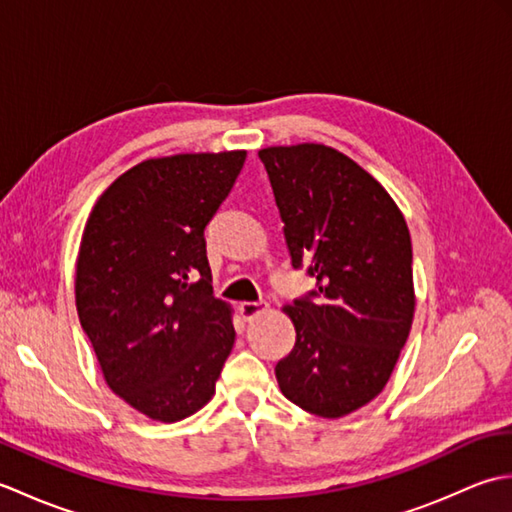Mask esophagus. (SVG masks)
I'll use <instances>...</instances> for the list:
<instances>
[{
  "label": "esophagus",
  "mask_w": 512,
  "mask_h": 512,
  "mask_svg": "<svg viewBox=\"0 0 512 512\" xmlns=\"http://www.w3.org/2000/svg\"><path fill=\"white\" fill-rule=\"evenodd\" d=\"M268 308L270 306L266 301H244V303H239V314H242L244 321H253L257 314L266 312Z\"/></svg>",
  "instance_id": "esophagus-1"
}]
</instances>
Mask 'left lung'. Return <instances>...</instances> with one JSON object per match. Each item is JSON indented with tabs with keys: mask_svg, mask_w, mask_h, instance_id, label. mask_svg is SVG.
<instances>
[{
	"mask_svg": "<svg viewBox=\"0 0 512 512\" xmlns=\"http://www.w3.org/2000/svg\"><path fill=\"white\" fill-rule=\"evenodd\" d=\"M292 266L310 264L312 297L284 306L297 332L275 376L281 394L343 418L380 391L407 343L416 290L405 215L372 173L319 143L259 149Z\"/></svg>",
	"mask_w": 512,
	"mask_h": 512,
	"instance_id": "8db88e82",
	"label": "left lung"
}]
</instances>
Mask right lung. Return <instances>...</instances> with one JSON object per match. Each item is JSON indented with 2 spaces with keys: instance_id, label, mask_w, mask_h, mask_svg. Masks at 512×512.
Segmentation results:
<instances>
[{
  "instance_id": "1",
  "label": "right lung",
  "mask_w": 512,
  "mask_h": 512,
  "mask_svg": "<svg viewBox=\"0 0 512 512\" xmlns=\"http://www.w3.org/2000/svg\"><path fill=\"white\" fill-rule=\"evenodd\" d=\"M244 160V149L143 160L85 222L76 312L107 387L151 420L200 411L233 350V308L213 297L204 228Z\"/></svg>"
}]
</instances>
